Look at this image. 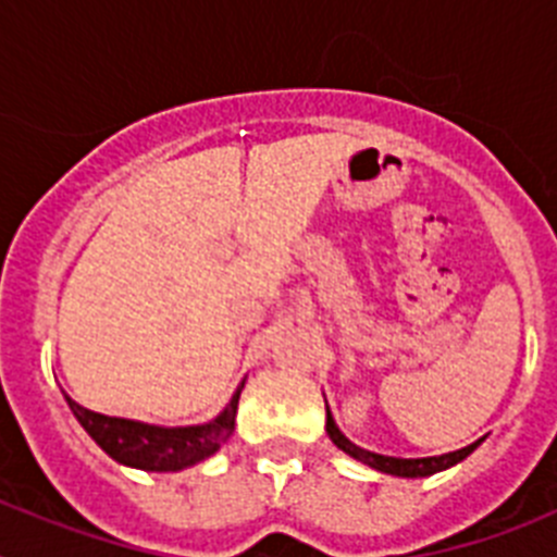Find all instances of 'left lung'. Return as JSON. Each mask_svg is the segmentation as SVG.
Listing matches in <instances>:
<instances>
[{
    "label": "left lung",
    "mask_w": 557,
    "mask_h": 557,
    "mask_svg": "<svg viewBox=\"0 0 557 557\" xmlns=\"http://www.w3.org/2000/svg\"><path fill=\"white\" fill-rule=\"evenodd\" d=\"M326 432L329 437H332V444L337 446V449H343L346 455H351L354 460L366 462V466H371V469L382 471V474H393V476H430V474H437V471L444 469H451V466H457L460 460H466V457L471 455V451L476 449V446L482 444V441H474L471 446H466V449H457V451H449V455H437V457H387V455H376V451H368V449H359L357 444H351L343 432H339V426L334 424L332 412H329V405H326Z\"/></svg>",
    "instance_id": "1"
}]
</instances>
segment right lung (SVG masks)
<instances>
[{"instance_id":"right-lung-1","label":"right lung","mask_w":557,"mask_h":557,"mask_svg":"<svg viewBox=\"0 0 557 557\" xmlns=\"http://www.w3.org/2000/svg\"><path fill=\"white\" fill-rule=\"evenodd\" d=\"M243 387L245 382L236 387L225 410L214 421L198 426H156L131 421V418L102 416V412L86 410L69 396L66 405L75 412L83 430L95 437V444L122 466L141 471H181L214 455L234 435L236 405H239Z\"/></svg>"}]
</instances>
